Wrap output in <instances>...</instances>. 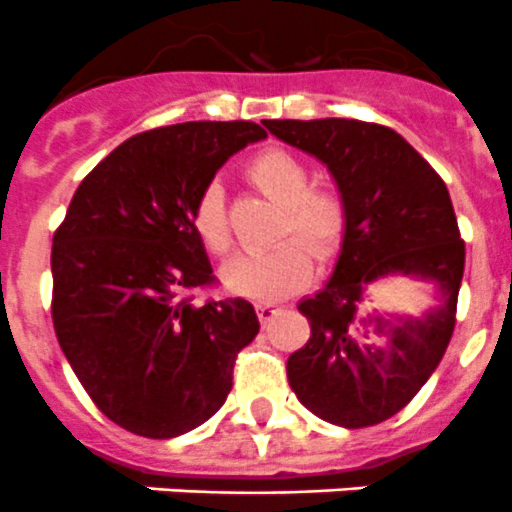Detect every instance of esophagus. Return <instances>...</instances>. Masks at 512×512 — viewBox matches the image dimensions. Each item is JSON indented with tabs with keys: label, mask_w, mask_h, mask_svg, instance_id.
I'll return each instance as SVG.
<instances>
[{
	"label": "esophagus",
	"mask_w": 512,
	"mask_h": 512,
	"mask_svg": "<svg viewBox=\"0 0 512 512\" xmlns=\"http://www.w3.org/2000/svg\"><path fill=\"white\" fill-rule=\"evenodd\" d=\"M256 312H259L261 323L266 325L277 318L279 312H282V305H277V302H261V305H256Z\"/></svg>",
	"instance_id": "obj_1"
}]
</instances>
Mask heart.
Returning <instances> with one entry per match:
<instances>
[{"instance_id": "1", "label": "heart", "mask_w": 512, "mask_h": 512, "mask_svg": "<svg viewBox=\"0 0 512 512\" xmlns=\"http://www.w3.org/2000/svg\"><path fill=\"white\" fill-rule=\"evenodd\" d=\"M246 174L261 192L284 205L279 225L282 238L297 233L318 256H328L336 248L343 230V205L336 192L310 187V174L300 158L282 148H269L248 161ZM192 225L212 253L228 251L230 225L225 215V192L217 182L207 184L194 202ZM306 247L289 238L269 251L238 253L223 264L220 282L228 292L248 300H284L310 279L312 256Z\"/></svg>"}]
</instances>
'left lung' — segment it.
I'll use <instances>...</instances> for the list:
<instances>
[{
	"label": "left lung",
	"instance_id": "obj_1",
	"mask_svg": "<svg viewBox=\"0 0 512 512\" xmlns=\"http://www.w3.org/2000/svg\"><path fill=\"white\" fill-rule=\"evenodd\" d=\"M264 125L328 166L343 205L336 266L297 305L310 338L287 359L289 387L325 423L377 425L418 395L454 333L464 241L449 189L384 125L343 117ZM392 278L418 281L432 305L420 316L369 311L371 289Z\"/></svg>",
	"mask_w": 512,
	"mask_h": 512
}]
</instances>
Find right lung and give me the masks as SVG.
<instances>
[{"instance_id": "1", "label": "right lung", "mask_w": 512, "mask_h": 512, "mask_svg": "<svg viewBox=\"0 0 512 512\" xmlns=\"http://www.w3.org/2000/svg\"><path fill=\"white\" fill-rule=\"evenodd\" d=\"M266 138L256 122L194 120L128 138L79 184L53 235V328L84 390L146 438L223 408L233 361L259 333L248 300L194 305L212 282L192 210L220 166Z\"/></svg>"}]
</instances>
